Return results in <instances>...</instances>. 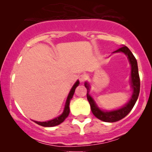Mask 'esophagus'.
Listing matches in <instances>:
<instances>
[{
	"instance_id": "obj_1",
	"label": "esophagus",
	"mask_w": 152,
	"mask_h": 152,
	"mask_svg": "<svg viewBox=\"0 0 152 152\" xmlns=\"http://www.w3.org/2000/svg\"><path fill=\"white\" fill-rule=\"evenodd\" d=\"M86 79V76L85 75H80V77H79V80L81 82H84Z\"/></svg>"
}]
</instances>
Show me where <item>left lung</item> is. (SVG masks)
Listing matches in <instances>:
<instances>
[{"instance_id":"8db88e82","label":"left lung","mask_w":152,"mask_h":152,"mask_svg":"<svg viewBox=\"0 0 152 152\" xmlns=\"http://www.w3.org/2000/svg\"><path fill=\"white\" fill-rule=\"evenodd\" d=\"M122 53L128 58L129 61L131 65V86L132 88V95L130 100L126 104L120 109L111 111H105L102 110L98 107L97 104L92 97L89 94L90 91V85L87 82H85L84 86L87 89V99L91 106V109L92 113L95 117L102 121L107 122H114L122 119L128 115V113L132 111L134 106L138 99L139 93H140V77L138 74V64L136 58L133 55L130 50L127 47L124 45L117 50L114 51L113 53Z\"/></svg>"}]
</instances>
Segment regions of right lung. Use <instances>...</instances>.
<instances>
[{"label":"right lung","mask_w":152,"mask_h":152,"mask_svg":"<svg viewBox=\"0 0 152 152\" xmlns=\"http://www.w3.org/2000/svg\"><path fill=\"white\" fill-rule=\"evenodd\" d=\"M79 84H80V81L77 80V82L75 83L71 89H70V92L68 93L67 99H66L63 113H62L61 115H59L57 118H54L53 120H48V121H46V122H38V121H34V122H36L37 124H39V125L45 126V127H51V126L59 125V124H61V122H63L64 120H65L66 118L68 117V115H69V113H70L69 105H70V100H71V99L72 98V96H73L75 91V88L79 86Z\"/></svg>","instance_id":"obj_1"}]
</instances>
